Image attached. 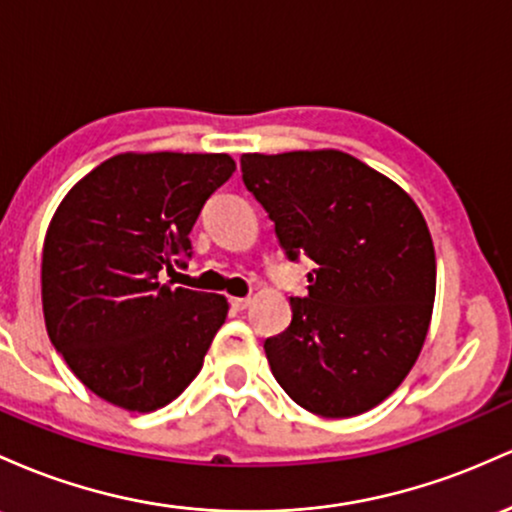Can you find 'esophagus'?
Listing matches in <instances>:
<instances>
[{"label":"esophagus","mask_w":512,"mask_h":512,"mask_svg":"<svg viewBox=\"0 0 512 512\" xmlns=\"http://www.w3.org/2000/svg\"><path fill=\"white\" fill-rule=\"evenodd\" d=\"M249 304H251V297H232V307L237 309V312H244Z\"/></svg>","instance_id":"obj_1"}]
</instances>
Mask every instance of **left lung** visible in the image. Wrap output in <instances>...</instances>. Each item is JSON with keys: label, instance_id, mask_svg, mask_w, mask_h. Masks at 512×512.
Here are the masks:
<instances>
[{"label": "left lung", "instance_id": "1", "mask_svg": "<svg viewBox=\"0 0 512 512\" xmlns=\"http://www.w3.org/2000/svg\"><path fill=\"white\" fill-rule=\"evenodd\" d=\"M241 179L275 222L290 261L309 256L307 297L266 338L273 377L324 418L375 409L426 341L435 249L411 195L338 149L241 154Z\"/></svg>", "mask_w": 512, "mask_h": 512}]
</instances>
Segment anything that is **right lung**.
<instances>
[{"mask_svg":"<svg viewBox=\"0 0 512 512\" xmlns=\"http://www.w3.org/2000/svg\"><path fill=\"white\" fill-rule=\"evenodd\" d=\"M234 169L229 154H116L53 215L40 266L45 329L108 404L157 411L203 367L229 304L162 283V273L186 266L188 234Z\"/></svg>","mask_w":512,"mask_h":512,"instance_id":"1","label":"right lung"}]
</instances>
